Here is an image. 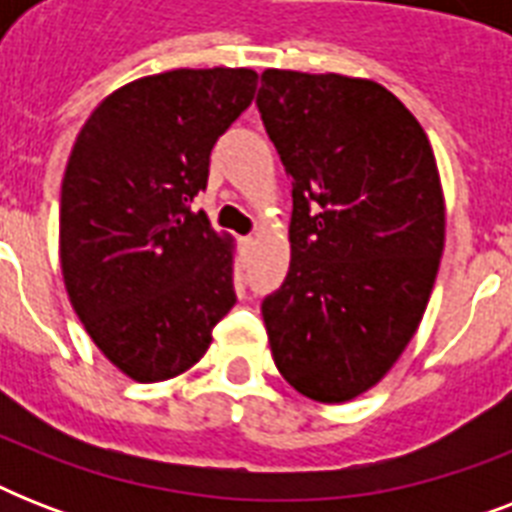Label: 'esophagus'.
I'll use <instances>...</instances> for the list:
<instances>
[{
	"instance_id": "esophagus-1",
	"label": "esophagus",
	"mask_w": 512,
	"mask_h": 512,
	"mask_svg": "<svg viewBox=\"0 0 512 512\" xmlns=\"http://www.w3.org/2000/svg\"><path fill=\"white\" fill-rule=\"evenodd\" d=\"M252 244H255V239H252V236H241V247L249 249V247H252Z\"/></svg>"
}]
</instances>
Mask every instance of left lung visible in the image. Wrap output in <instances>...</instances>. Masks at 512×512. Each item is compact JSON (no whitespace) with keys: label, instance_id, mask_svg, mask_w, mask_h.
<instances>
[{"label":"left lung","instance_id":"left-lung-1","mask_svg":"<svg viewBox=\"0 0 512 512\" xmlns=\"http://www.w3.org/2000/svg\"><path fill=\"white\" fill-rule=\"evenodd\" d=\"M257 111L292 175V260L263 300L284 380L324 404L385 377L417 332L444 252L428 135L366 79L268 68Z\"/></svg>","mask_w":512,"mask_h":512}]
</instances>
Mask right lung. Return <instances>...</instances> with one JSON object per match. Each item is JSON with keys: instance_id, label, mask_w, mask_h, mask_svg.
<instances>
[{"instance_id": "right-lung-1", "label": "right lung", "mask_w": 512, "mask_h": 512, "mask_svg": "<svg viewBox=\"0 0 512 512\" xmlns=\"http://www.w3.org/2000/svg\"><path fill=\"white\" fill-rule=\"evenodd\" d=\"M257 90L249 68L127 84L79 132L60 191V268L103 356L138 382L193 366L236 303L233 257L204 209L217 138Z\"/></svg>"}]
</instances>
